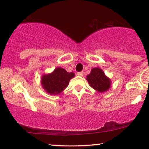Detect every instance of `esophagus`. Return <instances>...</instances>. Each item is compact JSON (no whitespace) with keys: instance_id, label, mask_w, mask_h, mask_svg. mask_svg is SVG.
I'll return each mask as SVG.
<instances>
[{"instance_id":"esophagus-1","label":"esophagus","mask_w":149,"mask_h":149,"mask_svg":"<svg viewBox=\"0 0 149 149\" xmlns=\"http://www.w3.org/2000/svg\"><path fill=\"white\" fill-rule=\"evenodd\" d=\"M77 75H78V76L82 77L83 75H84V72H77Z\"/></svg>"}]
</instances>
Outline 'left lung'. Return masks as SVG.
I'll use <instances>...</instances> for the list:
<instances>
[{
  "label": "left lung",
  "instance_id": "8db88e82",
  "mask_svg": "<svg viewBox=\"0 0 149 149\" xmlns=\"http://www.w3.org/2000/svg\"><path fill=\"white\" fill-rule=\"evenodd\" d=\"M86 79L90 86L99 93L107 91L111 86L110 79L99 68H93Z\"/></svg>",
  "mask_w": 149,
  "mask_h": 149
}]
</instances>
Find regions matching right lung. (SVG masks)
Segmentation results:
<instances>
[{
    "label": "right lung",
    "mask_w": 149,
    "mask_h": 149,
    "mask_svg": "<svg viewBox=\"0 0 149 149\" xmlns=\"http://www.w3.org/2000/svg\"><path fill=\"white\" fill-rule=\"evenodd\" d=\"M74 76V73H69L58 67L50 74L42 75L41 84L47 93L52 95H58L68 87L70 80Z\"/></svg>",
    "instance_id": "1"
}]
</instances>
